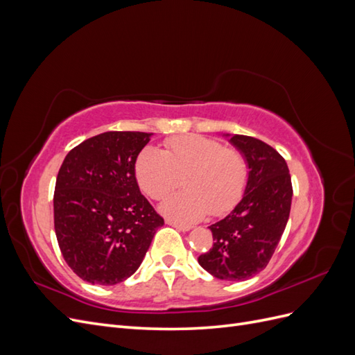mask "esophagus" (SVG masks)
I'll use <instances>...</instances> for the list:
<instances>
[{"instance_id": "1", "label": "esophagus", "mask_w": 355, "mask_h": 355, "mask_svg": "<svg viewBox=\"0 0 355 355\" xmlns=\"http://www.w3.org/2000/svg\"><path fill=\"white\" fill-rule=\"evenodd\" d=\"M166 223L170 225V227H173V228H176V230H179V231H184V232H187V231L191 230L189 225H182V223L176 222V220H171V219H166Z\"/></svg>"}]
</instances>
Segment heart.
Instances as JSON below:
<instances>
[{
	"instance_id": "obj_1",
	"label": "heart",
	"mask_w": 355,
	"mask_h": 355,
	"mask_svg": "<svg viewBox=\"0 0 355 355\" xmlns=\"http://www.w3.org/2000/svg\"><path fill=\"white\" fill-rule=\"evenodd\" d=\"M137 184L148 197L163 198L184 176L185 191L168 196L163 204L167 216L191 223L207 214L222 216L241 200L249 167L241 153L214 139L187 135L168 139L164 151L146 146L135 164Z\"/></svg>"
}]
</instances>
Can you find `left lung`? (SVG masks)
<instances>
[{
  "label": "left lung",
  "instance_id": "left-lung-1",
  "mask_svg": "<svg viewBox=\"0 0 355 355\" xmlns=\"http://www.w3.org/2000/svg\"><path fill=\"white\" fill-rule=\"evenodd\" d=\"M223 136L245 158L249 179L241 201L209 227L213 247L198 263L219 280L244 282L265 270L280 243L292 206V179L272 146L244 135Z\"/></svg>",
  "mask_w": 355,
  "mask_h": 355
}]
</instances>
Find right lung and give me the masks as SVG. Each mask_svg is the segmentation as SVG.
Returning a JSON list of instances; mask_svg holds the SVG:
<instances>
[{"mask_svg": "<svg viewBox=\"0 0 355 355\" xmlns=\"http://www.w3.org/2000/svg\"><path fill=\"white\" fill-rule=\"evenodd\" d=\"M153 133L106 132L68 153L56 179L55 231L84 282L114 286L141 266L164 219L139 189L135 164Z\"/></svg>", "mask_w": 355, "mask_h": 355, "instance_id": "right-lung-1", "label": "right lung"}]
</instances>
